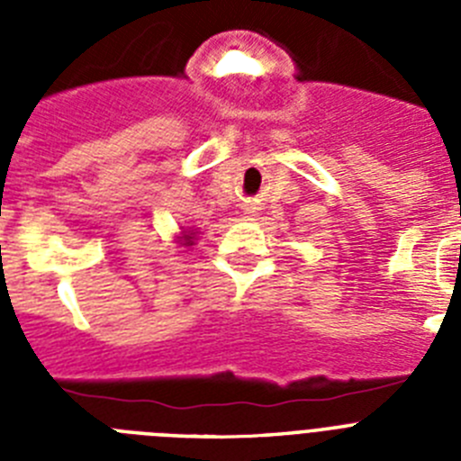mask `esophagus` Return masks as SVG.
<instances>
[{"instance_id":"obj_1","label":"esophagus","mask_w":461,"mask_h":461,"mask_svg":"<svg viewBox=\"0 0 461 461\" xmlns=\"http://www.w3.org/2000/svg\"><path fill=\"white\" fill-rule=\"evenodd\" d=\"M256 210V207H247V212H249V214H251V212H254Z\"/></svg>"}]
</instances>
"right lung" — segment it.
Listing matches in <instances>:
<instances>
[{"mask_svg": "<svg viewBox=\"0 0 461 461\" xmlns=\"http://www.w3.org/2000/svg\"><path fill=\"white\" fill-rule=\"evenodd\" d=\"M191 240H194V238H191V235H185V244H186V247H189V244H191Z\"/></svg>", "mask_w": 461, "mask_h": 461, "instance_id": "obj_1", "label": "right lung"}]
</instances>
